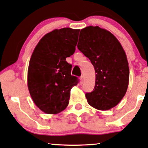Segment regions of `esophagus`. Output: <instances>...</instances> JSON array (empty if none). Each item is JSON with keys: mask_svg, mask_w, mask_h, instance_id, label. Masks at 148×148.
Returning <instances> with one entry per match:
<instances>
[{"mask_svg": "<svg viewBox=\"0 0 148 148\" xmlns=\"http://www.w3.org/2000/svg\"><path fill=\"white\" fill-rule=\"evenodd\" d=\"M80 80H81V82H83L84 81V75H82L80 77Z\"/></svg>", "mask_w": 148, "mask_h": 148, "instance_id": "obj_1", "label": "esophagus"}]
</instances>
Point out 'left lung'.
Segmentation results:
<instances>
[{"label":"left lung","instance_id":"1","mask_svg":"<svg viewBox=\"0 0 148 148\" xmlns=\"http://www.w3.org/2000/svg\"><path fill=\"white\" fill-rule=\"evenodd\" d=\"M77 48L95 69V87L85 94L88 103L97 110H110L123 99L129 82V63L122 45L110 31L89 26L81 29Z\"/></svg>","mask_w":148,"mask_h":148}]
</instances>
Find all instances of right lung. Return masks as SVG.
I'll return each mask as SVG.
<instances>
[{"label": "right lung", "mask_w": 148, "mask_h": 148, "mask_svg": "<svg viewBox=\"0 0 148 148\" xmlns=\"http://www.w3.org/2000/svg\"><path fill=\"white\" fill-rule=\"evenodd\" d=\"M79 29L63 28L45 35L35 47L28 69L29 91L43 112L57 114L69 105L71 90L78 79L71 75L66 59L74 54Z\"/></svg>", "instance_id": "1"}]
</instances>
